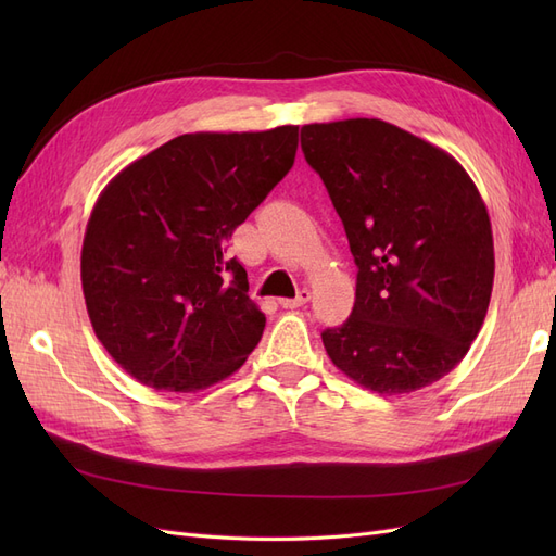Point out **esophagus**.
Wrapping results in <instances>:
<instances>
[{"label": "esophagus", "mask_w": 556, "mask_h": 556, "mask_svg": "<svg viewBox=\"0 0 556 556\" xmlns=\"http://www.w3.org/2000/svg\"><path fill=\"white\" fill-rule=\"evenodd\" d=\"M308 301H311V290L304 288V290H299V294L294 299H280V306L282 308H299V306H306Z\"/></svg>", "instance_id": "34e87169"}]
</instances>
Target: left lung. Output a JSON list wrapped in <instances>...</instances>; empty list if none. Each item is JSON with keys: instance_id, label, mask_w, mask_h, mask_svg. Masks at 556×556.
<instances>
[{"instance_id": "obj_1", "label": "left lung", "mask_w": 556, "mask_h": 556, "mask_svg": "<svg viewBox=\"0 0 556 556\" xmlns=\"http://www.w3.org/2000/svg\"><path fill=\"white\" fill-rule=\"evenodd\" d=\"M357 264V299L323 331L336 368L376 394L441 380L476 341L494 285L484 201L443 148L378 117L301 127Z\"/></svg>"}]
</instances>
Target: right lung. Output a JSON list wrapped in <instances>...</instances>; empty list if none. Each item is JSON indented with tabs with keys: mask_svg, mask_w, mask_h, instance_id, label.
<instances>
[{
	"mask_svg": "<svg viewBox=\"0 0 556 556\" xmlns=\"http://www.w3.org/2000/svg\"><path fill=\"white\" fill-rule=\"evenodd\" d=\"M296 146V125L182 134L99 194L80 250L83 296L97 339L131 378L197 392L245 364L266 317L245 268L223 252L292 169Z\"/></svg>",
	"mask_w": 556,
	"mask_h": 556,
	"instance_id": "right-lung-1",
	"label": "right lung"
}]
</instances>
